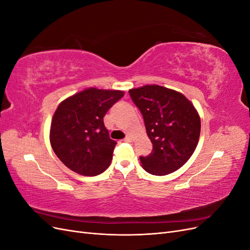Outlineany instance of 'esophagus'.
I'll return each instance as SVG.
<instances>
[{
	"label": "esophagus",
	"instance_id": "esophagus-1",
	"mask_svg": "<svg viewBox=\"0 0 250 250\" xmlns=\"http://www.w3.org/2000/svg\"><path fill=\"white\" fill-rule=\"evenodd\" d=\"M131 141H132V138L130 137V135H128V137H126L124 139V142H131Z\"/></svg>",
	"mask_w": 250,
	"mask_h": 250
}]
</instances>
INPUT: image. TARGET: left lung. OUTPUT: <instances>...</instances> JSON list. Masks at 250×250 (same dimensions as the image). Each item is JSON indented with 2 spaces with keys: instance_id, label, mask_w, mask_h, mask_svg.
I'll return each instance as SVG.
<instances>
[{
  "instance_id": "obj_1",
  "label": "left lung",
  "mask_w": 250,
  "mask_h": 250,
  "mask_svg": "<svg viewBox=\"0 0 250 250\" xmlns=\"http://www.w3.org/2000/svg\"><path fill=\"white\" fill-rule=\"evenodd\" d=\"M129 94L153 144L152 152L140 157L144 170L162 176L183 167L200 137V117L193 103L177 90L157 84L131 88Z\"/></svg>"
}]
</instances>
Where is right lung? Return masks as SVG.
Segmentation results:
<instances>
[{
  "mask_svg": "<svg viewBox=\"0 0 250 250\" xmlns=\"http://www.w3.org/2000/svg\"><path fill=\"white\" fill-rule=\"evenodd\" d=\"M123 90L89 87L60 102L52 118L50 143L57 157L80 175L96 176L108 168L117 142L103 118Z\"/></svg>",
  "mask_w": 250,
  "mask_h": 250,
  "instance_id": "1",
  "label": "right lung"
}]
</instances>
